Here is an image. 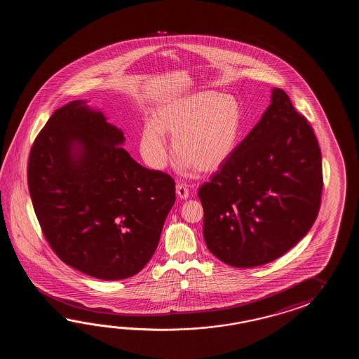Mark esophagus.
Returning a JSON list of instances; mask_svg holds the SVG:
<instances>
[{
	"label": "esophagus",
	"instance_id": "esophagus-1",
	"mask_svg": "<svg viewBox=\"0 0 359 359\" xmlns=\"http://www.w3.org/2000/svg\"><path fill=\"white\" fill-rule=\"evenodd\" d=\"M176 192L177 196L180 198H187L190 196V192L187 190V187L183 184H177Z\"/></svg>",
	"mask_w": 359,
	"mask_h": 359
}]
</instances>
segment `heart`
I'll return each instance as SVG.
<instances>
[{"label":"heart","instance_id":"1","mask_svg":"<svg viewBox=\"0 0 359 359\" xmlns=\"http://www.w3.org/2000/svg\"><path fill=\"white\" fill-rule=\"evenodd\" d=\"M236 100L214 91H200L163 104L155 123H146L140 136V153L146 164L163 169L169 150L164 135L173 138V153L182 170L212 173L229 161L240 128Z\"/></svg>","mask_w":359,"mask_h":359}]
</instances>
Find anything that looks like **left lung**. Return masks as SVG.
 Returning a JSON list of instances; mask_svg holds the SVG:
<instances>
[{"instance_id":"8db88e82","label":"left lung","mask_w":359,"mask_h":359,"mask_svg":"<svg viewBox=\"0 0 359 359\" xmlns=\"http://www.w3.org/2000/svg\"><path fill=\"white\" fill-rule=\"evenodd\" d=\"M322 186L313 128L286 92L273 88L259 122L198 189L209 252L237 268L283 257L316 221Z\"/></svg>"}]
</instances>
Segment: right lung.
<instances>
[{
	"mask_svg": "<svg viewBox=\"0 0 359 359\" xmlns=\"http://www.w3.org/2000/svg\"><path fill=\"white\" fill-rule=\"evenodd\" d=\"M123 144L122 130L76 100L51 115L28 161L47 243L65 264L107 281L145 267L176 201L173 178L138 164Z\"/></svg>",
	"mask_w": 359,
	"mask_h": 359,
	"instance_id": "obj_1",
	"label": "right lung"
}]
</instances>
